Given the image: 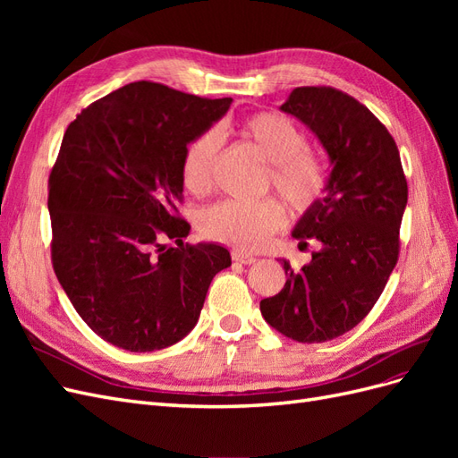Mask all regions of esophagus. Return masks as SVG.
<instances>
[{
    "instance_id": "1",
    "label": "esophagus",
    "mask_w": 458,
    "mask_h": 458,
    "mask_svg": "<svg viewBox=\"0 0 458 458\" xmlns=\"http://www.w3.org/2000/svg\"><path fill=\"white\" fill-rule=\"evenodd\" d=\"M231 258H233L234 261H237V263H244V266H252V263L258 261L254 256L244 254V252H237V250H234V252L231 254Z\"/></svg>"
}]
</instances>
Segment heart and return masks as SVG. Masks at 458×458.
<instances>
[{"instance_id":"heart-1","label":"heart","mask_w":458,"mask_h":458,"mask_svg":"<svg viewBox=\"0 0 458 458\" xmlns=\"http://www.w3.org/2000/svg\"><path fill=\"white\" fill-rule=\"evenodd\" d=\"M258 155L269 165L267 185L294 212H303L325 189V170L311 152L308 137L293 120L275 113H259L241 123ZM221 150L216 128L204 130L192 140L182 162L183 183L191 191L212 185ZM283 210L275 200L241 202L224 200L202 214V233L208 239L225 242L241 250H254L281 225Z\"/></svg>"}]
</instances>
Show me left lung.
I'll use <instances>...</instances> for the list:
<instances>
[{"mask_svg": "<svg viewBox=\"0 0 458 458\" xmlns=\"http://www.w3.org/2000/svg\"><path fill=\"white\" fill-rule=\"evenodd\" d=\"M315 133L330 175L294 225L321 242L300 271L283 259L284 288L259 301L263 318L301 344L335 340L367 317L399 256L407 179L394 137L370 110L335 88H296L281 105Z\"/></svg>", "mask_w": 458, "mask_h": 458, "instance_id": "obj_1", "label": "left lung"}]
</instances>
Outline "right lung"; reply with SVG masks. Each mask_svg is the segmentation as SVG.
<instances>
[{
    "label": "right lung",
    "instance_id": "right-lung-1",
    "mask_svg": "<svg viewBox=\"0 0 458 458\" xmlns=\"http://www.w3.org/2000/svg\"><path fill=\"white\" fill-rule=\"evenodd\" d=\"M231 103L133 81L64 131L49 175L53 269L78 315L116 348L183 340L212 279L231 266L224 246L183 244L191 225L175 214L183 152Z\"/></svg>",
    "mask_w": 458,
    "mask_h": 458
}]
</instances>
